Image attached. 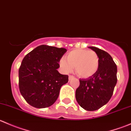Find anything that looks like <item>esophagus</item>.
<instances>
[{"label": "esophagus", "mask_w": 131, "mask_h": 131, "mask_svg": "<svg viewBox=\"0 0 131 131\" xmlns=\"http://www.w3.org/2000/svg\"><path fill=\"white\" fill-rule=\"evenodd\" d=\"M73 77H74L73 76V75H69V80H70L71 79H73Z\"/></svg>", "instance_id": "obj_1"}]
</instances>
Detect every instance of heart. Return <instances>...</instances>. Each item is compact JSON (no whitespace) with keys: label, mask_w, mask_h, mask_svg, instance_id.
I'll return each instance as SVG.
<instances>
[{"label":"heart","mask_w":131,"mask_h":131,"mask_svg":"<svg viewBox=\"0 0 131 131\" xmlns=\"http://www.w3.org/2000/svg\"><path fill=\"white\" fill-rule=\"evenodd\" d=\"M65 59L59 61L61 67L68 73L75 68V73L81 78L93 76L100 67V57L97 52L92 50H72L66 55Z\"/></svg>","instance_id":"heart-1"}]
</instances>
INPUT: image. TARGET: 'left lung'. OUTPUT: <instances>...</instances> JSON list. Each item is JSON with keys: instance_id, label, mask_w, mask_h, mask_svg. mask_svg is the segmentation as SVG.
Listing matches in <instances>:
<instances>
[{"instance_id": "8db88e82", "label": "left lung", "mask_w": 131, "mask_h": 131, "mask_svg": "<svg viewBox=\"0 0 131 131\" xmlns=\"http://www.w3.org/2000/svg\"><path fill=\"white\" fill-rule=\"evenodd\" d=\"M100 57V67L95 75L80 79L75 97L79 105L88 111H94L106 105L113 95L117 82V67L112 56L96 47H89Z\"/></svg>"}]
</instances>
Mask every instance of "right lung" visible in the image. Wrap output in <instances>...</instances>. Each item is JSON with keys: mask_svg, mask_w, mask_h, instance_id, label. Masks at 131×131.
<instances>
[{"mask_svg": "<svg viewBox=\"0 0 131 131\" xmlns=\"http://www.w3.org/2000/svg\"><path fill=\"white\" fill-rule=\"evenodd\" d=\"M64 48L41 45L25 56L19 68V89L25 101L37 108L53 105L63 85L68 81L67 75L57 69L67 52Z\"/></svg>", "mask_w": 131, "mask_h": 131, "instance_id": "1", "label": "right lung"}]
</instances>
